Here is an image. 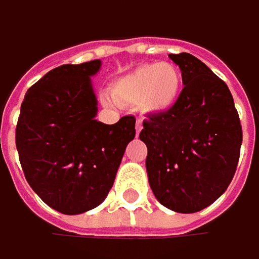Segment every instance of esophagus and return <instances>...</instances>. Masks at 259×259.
Returning a JSON list of instances; mask_svg holds the SVG:
<instances>
[{
    "instance_id": "1",
    "label": "esophagus",
    "mask_w": 259,
    "mask_h": 259,
    "mask_svg": "<svg viewBox=\"0 0 259 259\" xmlns=\"http://www.w3.org/2000/svg\"><path fill=\"white\" fill-rule=\"evenodd\" d=\"M141 130H143V125H141V122H140V121H137V123H136V134H137V137H138V134H140V131H141Z\"/></svg>"
}]
</instances>
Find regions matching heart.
Here are the masks:
<instances>
[{"instance_id":"heart-1","label":"heart","mask_w":259,"mask_h":259,"mask_svg":"<svg viewBox=\"0 0 259 259\" xmlns=\"http://www.w3.org/2000/svg\"><path fill=\"white\" fill-rule=\"evenodd\" d=\"M182 90V75L169 62L144 64L118 78L110 96L121 105L138 106L146 113H163L175 106Z\"/></svg>"}]
</instances>
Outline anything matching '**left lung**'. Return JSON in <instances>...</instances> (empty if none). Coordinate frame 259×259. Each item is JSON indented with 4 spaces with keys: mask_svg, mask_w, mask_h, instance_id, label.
I'll use <instances>...</instances> for the list:
<instances>
[{
    "mask_svg": "<svg viewBox=\"0 0 259 259\" xmlns=\"http://www.w3.org/2000/svg\"><path fill=\"white\" fill-rule=\"evenodd\" d=\"M184 89L175 106L143 122L146 169L159 202L176 213H197L213 204L232 182L242 126L226 83L194 55L170 54Z\"/></svg>",
    "mask_w": 259,
    "mask_h": 259,
    "instance_id": "left-lung-1",
    "label": "left lung"
}]
</instances>
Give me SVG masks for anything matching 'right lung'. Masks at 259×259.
I'll list each match as a JSON object with an SVG mask.
<instances>
[{"instance_id":"add662e5","label":"right lung","mask_w":259,"mask_h":259,"mask_svg":"<svg viewBox=\"0 0 259 259\" xmlns=\"http://www.w3.org/2000/svg\"><path fill=\"white\" fill-rule=\"evenodd\" d=\"M95 59L65 64L33 84L21 103L16 146L26 181L40 200L62 214L102 204L113 185L125 149L136 137V118L113 125L95 119Z\"/></svg>"}]
</instances>
